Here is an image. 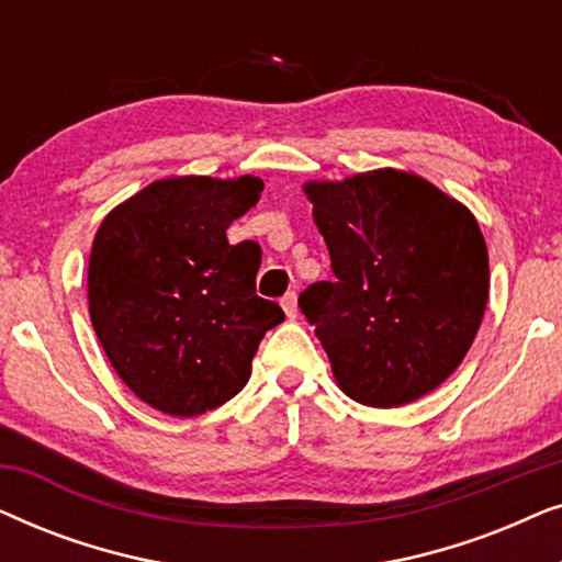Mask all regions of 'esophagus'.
Returning a JSON list of instances; mask_svg holds the SVG:
<instances>
[{"mask_svg":"<svg viewBox=\"0 0 562 562\" xmlns=\"http://www.w3.org/2000/svg\"><path fill=\"white\" fill-rule=\"evenodd\" d=\"M281 310H283V314H286L289 319H296L299 306H296V294H294V291H291V294H286V296L281 299Z\"/></svg>","mask_w":562,"mask_h":562,"instance_id":"34e87169","label":"esophagus"}]
</instances>
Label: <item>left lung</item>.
<instances>
[{
    "instance_id": "8db88e82",
    "label": "left lung",
    "mask_w": 562,
    "mask_h": 562,
    "mask_svg": "<svg viewBox=\"0 0 562 562\" xmlns=\"http://www.w3.org/2000/svg\"><path fill=\"white\" fill-rule=\"evenodd\" d=\"M335 281L299 296L345 394L402 406L463 363L488 302V250L473 212L398 168L306 181Z\"/></svg>"
}]
</instances>
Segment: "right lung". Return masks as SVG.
<instances>
[{
  "mask_svg": "<svg viewBox=\"0 0 562 562\" xmlns=\"http://www.w3.org/2000/svg\"><path fill=\"white\" fill-rule=\"evenodd\" d=\"M256 176H171L114 206L89 256V317L127 389L171 417H199L240 394L268 329L283 322L256 294L260 248L227 227L258 204Z\"/></svg>",
  "mask_w": 562,
  "mask_h": 562,
  "instance_id": "obj_1",
  "label": "right lung"
}]
</instances>
